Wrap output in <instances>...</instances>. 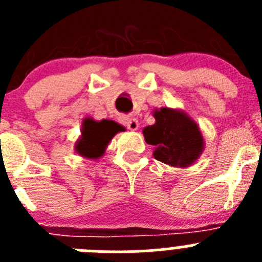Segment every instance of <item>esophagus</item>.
<instances>
[{
  "mask_svg": "<svg viewBox=\"0 0 262 262\" xmlns=\"http://www.w3.org/2000/svg\"><path fill=\"white\" fill-rule=\"evenodd\" d=\"M123 123L124 126H126L128 129H131V131H136V129L139 128V120L136 119V118L124 117Z\"/></svg>",
  "mask_w": 262,
  "mask_h": 262,
  "instance_id": "1",
  "label": "esophagus"
}]
</instances>
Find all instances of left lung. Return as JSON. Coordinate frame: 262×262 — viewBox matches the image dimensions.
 Here are the masks:
<instances>
[{
  "label": "left lung",
  "instance_id": "obj_1",
  "mask_svg": "<svg viewBox=\"0 0 262 262\" xmlns=\"http://www.w3.org/2000/svg\"><path fill=\"white\" fill-rule=\"evenodd\" d=\"M155 123L143 128L145 142L155 147L154 157L166 165L187 168L205 151V139L195 120L180 108L154 111Z\"/></svg>",
  "mask_w": 262,
  "mask_h": 262
}]
</instances>
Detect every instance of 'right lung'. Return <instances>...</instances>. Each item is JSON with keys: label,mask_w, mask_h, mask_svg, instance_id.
<instances>
[{"label": "right lung", "mask_w": 262, "mask_h": 262, "mask_svg": "<svg viewBox=\"0 0 262 262\" xmlns=\"http://www.w3.org/2000/svg\"><path fill=\"white\" fill-rule=\"evenodd\" d=\"M122 124L114 120H96L86 117L81 124V135L75 143V151L85 159L97 160L105 155L111 139L118 133L124 131Z\"/></svg>", "instance_id": "1"}]
</instances>
